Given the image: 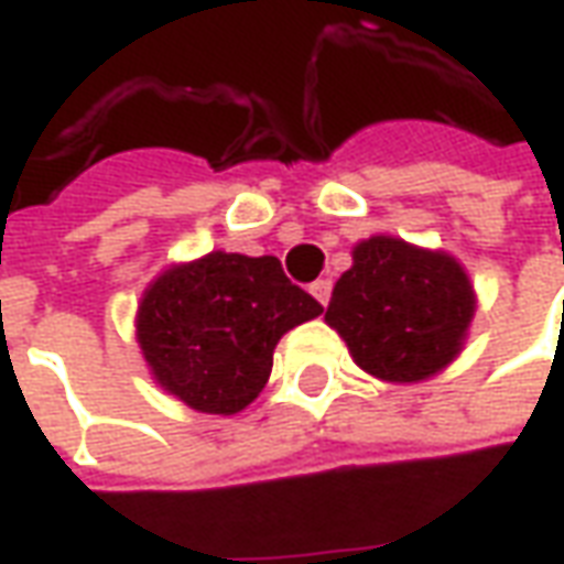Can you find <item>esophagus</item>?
I'll return each instance as SVG.
<instances>
[{"label": "esophagus", "mask_w": 564, "mask_h": 564, "mask_svg": "<svg viewBox=\"0 0 564 564\" xmlns=\"http://www.w3.org/2000/svg\"><path fill=\"white\" fill-rule=\"evenodd\" d=\"M311 295L317 299L319 305L326 307L329 305V299H332V281H314L311 283Z\"/></svg>", "instance_id": "esophagus-1"}]
</instances>
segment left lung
Returning <instances> with one entry per match:
<instances>
[{
  "mask_svg": "<svg viewBox=\"0 0 564 564\" xmlns=\"http://www.w3.org/2000/svg\"><path fill=\"white\" fill-rule=\"evenodd\" d=\"M477 295L471 278L444 250L371 235L354 247L326 323L366 375L387 383H420L462 354Z\"/></svg>",
  "mask_w": 564,
  "mask_h": 564,
  "instance_id": "1",
  "label": "left lung"
}]
</instances>
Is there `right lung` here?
Wrapping results in <instances>:
<instances>
[{"label":"right lung","instance_id":"add662e5","mask_svg":"<svg viewBox=\"0 0 564 564\" xmlns=\"http://www.w3.org/2000/svg\"><path fill=\"white\" fill-rule=\"evenodd\" d=\"M319 314L274 257L210 250L148 283L135 338L169 395L198 414L232 416L269 383L283 335Z\"/></svg>","mask_w":564,"mask_h":564}]
</instances>
